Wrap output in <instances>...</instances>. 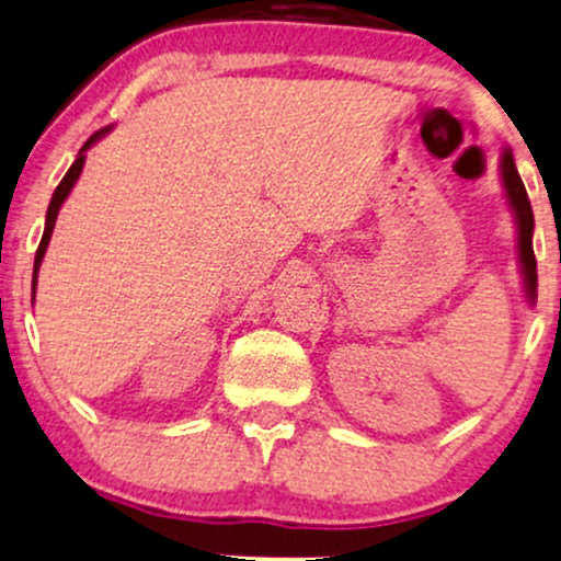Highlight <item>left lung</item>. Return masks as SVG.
<instances>
[{"instance_id":"obj_1","label":"left lung","mask_w":561,"mask_h":561,"mask_svg":"<svg viewBox=\"0 0 561 561\" xmlns=\"http://www.w3.org/2000/svg\"><path fill=\"white\" fill-rule=\"evenodd\" d=\"M502 183H505V194L510 202V209L515 215L517 228V259H520V274L523 285H526L528 302L536 300L538 289V274H536V256H534V209H530L526 186H523L520 175H517L513 152H502Z\"/></svg>"}]
</instances>
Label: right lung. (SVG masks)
Wrapping results in <instances>:
<instances>
[{
  "label": "right lung",
  "mask_w": 561,
  "mask_h": 561,
  "mask_svg": "<svg viewBox=\"0 0 561 561\" xmlns=\"http://www.w3.org/2000/svg\"><path fill=\"white\" fill-rule=\"evenodd\" d=\"M111 131V126H105V129H101V131H95L92 134V137L84 141L82 145V150H80V154H77V160L72 162V168L67 170V175H64L61 179V183L59 186H56V191H54V196H51V204H48V211H46V228H44V238H41V245H38V251H35V264H33V297H35V282H38V268H41V261H44V256H46V248H48V240H51V232H54V225H56V217H59V209H61V204H64V198L69 196V191H72V186L77 183V179H80V173H82V165H84V152L90 150L92 145H95L98 139L101 137H105V134Z\"/></svg>",
  "instance_id": "1"
}]
</instances>
